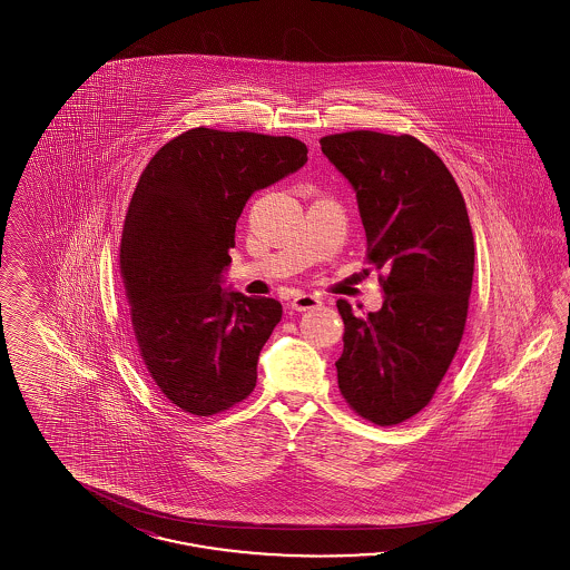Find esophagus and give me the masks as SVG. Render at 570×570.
<instances>
[{
    "label": "esophagus",
    "mask_w": 570,
    "mask_h": 570,
    "mask_svg": "<svg viewBox=\"0 0 570 570\" xmlns=\"http://www.w3.org/2000/svg\"><path fill=\"white\" fill-rule=\"evenodd\" d=\"M323 305V301L314 295H297L291 301V307L297 312H307V309H318Z\"/></svg>",
    "instance_id": "34e87169"
}]
</instances>
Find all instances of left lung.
I'll return each mask as SVG.
<instances>
[{"instance_id":"left-lung-1","label":"left lung","mask_w":570,"mask_h":570,"mask_svg":"<svg viewBox=\"0 0 570 570\" xmlns=\"http://www.w3.org/2000/svg\"><path fill=\"white\" fill-rule=\"evenodd\" d=\"M353 186L367 261L382 269L384 303L356 316L340 298L344 400L376 425H397L434 397L460 348L474 275V237L460 188L414 136L354 130L321 138Z\"/></svg>"}]
</instances>
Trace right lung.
<instances>
[{"instance_id":"obj_1","label":"right lung","mask_w":570,"mask_h":570,"mask_svg":"<svg viewBox=\"0 0 570 570\" xmlns=\"http://www.w3.org/2000/svg\"><path fill=\"white\" fill-rule=\"evenodd\" d=\"M305 163L291 136L194 128L136 184L119 252L130 318L149 376L184 412L217 414L256 386L282 303L222 288L228 249L247 198Z\"/></svg>"}]
</instances>
